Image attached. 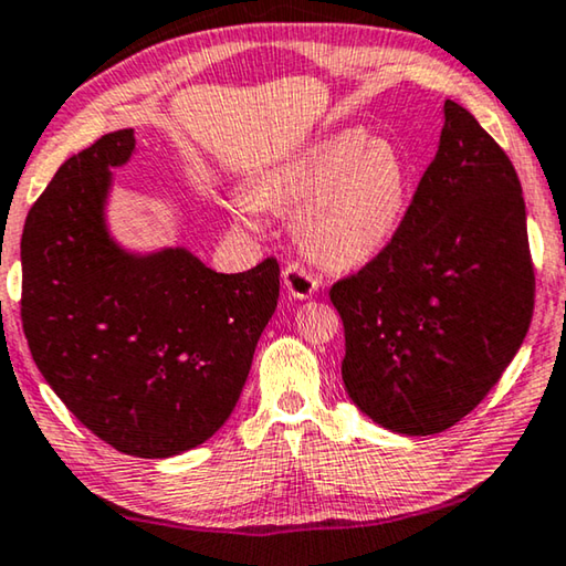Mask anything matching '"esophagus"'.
<instances>
[{"label": "esophagus", "mask_w": 566, "mask_h": 566, "mask_svg": "<svg viewBox=\"0 0 566 566\" xmlns=\"http://www.w3.org/2000/svg\"><path fill=\"white\" fill-rule=\"evenodd\" d=\"M283 283L293 298H308L318 289V277L301 263H289L283 268Z\"/></svg>", "instance_id": "1"}]
</instances>
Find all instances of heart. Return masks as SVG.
Wrapping results in <instances>:
<instances>
[{
	"label": "heart",
	"mask_w": 566,
	"mask_h": 566,
	"mask_svg": "<svg viewBox=\"0 0 566 566\" xmlns=\"http://www.w3.org/2000/svg\"><path fill=\"white\" fill-rule=\"evenodd\" d=\"M260 202L301 210L303 248L328 268H354L385 250L402 222L407 167L392 144L361 132L318 138L260 179ZM240 214L258 205L240 199Z\"/></svg>",
	"instance_id": "1"
}]
</instances>
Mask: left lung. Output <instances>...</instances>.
I'll return each mask as SVG.
<instances>
[{
	"label": "left lung",
	"instance_id": "obj_1",
	"mask_svg": "<svg viewBox=\"0 0 566 566\" xmlns=\"http://www.w3.org/2000/svg\"><path fill=\"white\" fill-rule=\"evenodd\" d=\"M534 263L506 151L455 101L395 238L332 285L344 387L381 428L434 434L475 410L532 324Z\"/></svg>",
	"mask_w": 566,
	"mask_h": 566
}]
</instances>
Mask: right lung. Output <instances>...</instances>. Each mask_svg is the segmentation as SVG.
<instances>
[{
  "instance_id": "add662e5",
  "label": "right lung",
  "mask_w": 566,
  "mask_h": 566,
  "mask_svg": "<svg viewBox=\"0 0 566 566\" xmlns=\"http://www.w3.org/2000/svg\"><path fill=\"white\" fill-rule=\"evenodd\" d=\"M134 132L57 169L22 230V328L63 405L111 448L169 458L210 440L245 387L281 293L275 258L214 273L185 248L128 255L108 238L111 167Z\"/></svg>"
}]
</instances>
